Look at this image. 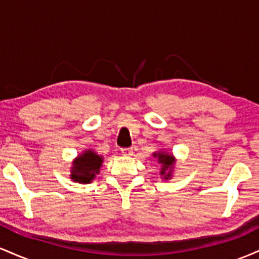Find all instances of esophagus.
Wrapping results in <instances>:
<instances>
[{
    "instance_id": "1",
    "label": "esophagus",
    "mask_w": 259,
    "mask_h": 259,
    "mask_svg": "<svg viewBox=\"0 0 259 259\" xmlns=\"http://www.w3.org/2000/svg\"><path fill=\"white\" fill-rule=\"evenodd\" d=\"M121 154H123V156H126V157H130V156H133V148H121Z\"/></svg>"
}]
</instances>
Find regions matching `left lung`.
Wrapping results in <instances>:
<instances>
[{"mask_svg": "<svg viewBox=\"0 0 259 259\" xmlns=\"http://www.w3.org/2000/svg\"><path fill=\"white\" fill-rule=\"evenodd\" d=\"M152 156L157 160V163L160 165L159 175L162 177V179L170 180L174 173L175 162H177L173 153L167 152V150H158L157 152H153Z\"/></svg>", "mask_w": 259, "mask_h": 259, "instance_id": "8db88e82", "label": "left lung"}]
</instances>
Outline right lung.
Wrapping results in <instances>:
<instances>
[{
	"mask_svg": "<svg viewBox=\"0 0 259 259\" xmlns=\"http://www.w3.org/2000/svg\"><path fill=\"white\" fill-rule=\"evenodd\" d=\"M102 163L103 156L95 152L91 148H86L72 162L69 178L74 183L90 184L100 173Z\"/></svg>",
	"mask_w": 259,
	"mask_h": 259,
	"instance_id": "right-lung-1",
	"label": "right lung"
}]
</instances>
